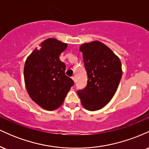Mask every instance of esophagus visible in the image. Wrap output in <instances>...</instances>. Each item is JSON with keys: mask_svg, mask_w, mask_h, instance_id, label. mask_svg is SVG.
Instances as JSON below:
<instances>
[{"mask_svg": "<svg viewBox=\"0 0 149 149\" xmlns=\"http://www.w3.org/2000/svg\"><path fill=\"white\" fill-rule=\"evenodd\" d=\"M72 78V79H73V81H74V82H76V78H75V77H74V76H73V77H72V78Z\"/></svg>", "mask_w": 149, "mask_h": 149, "instance_id": "1", "label": "esophagus"}]
</instances>
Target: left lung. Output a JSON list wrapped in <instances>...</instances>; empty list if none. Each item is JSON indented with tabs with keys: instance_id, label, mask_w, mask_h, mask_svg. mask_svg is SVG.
Segmentation results:
<instances>
[{
	"instance_id": "1",
	"label": "left lung",
	"mask_w": 149,
	"mask_h": 149,
	"mask_svg": "<svg viewBox=\"0 0 149 149\" xmlns=\"http://www.w3.org/2000/svg\"><path fill=\"white\" fill-rule=\"evenodd\" d=\"M80 50L88 83L77 93L87 110H100L110 102L117 90L122 77L120 60L111 49L99 41L83 44Z\"/></svg>"
}]
</instances>
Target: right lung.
<instances>
[{"label": "right lung", "mask_w": 149, "mask_h": 149, "mask_svg": "<svg viewBox=\"0 0 149 149\" xmlns=\"http://www.w3.org/2000/svg\"><path fill=\"white\" fill-rule=\"evenodd\" d=\"M67 44L48 38L41 42L26 61L24 76L27 92L42 109L53 111L64 102L74 82L65 75L66 65L59 55Z\"/></svg>", "instance_id": "1"}]
</instances>
